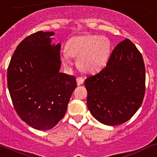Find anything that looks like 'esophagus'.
Returning <instances> with one entry per match:
<instances>
[{"mask_svg":"<svg viewBox=\"0 0 157 157\" xmlns=\"http://www.w3.org/2000/svg\"><path fill=\"white\" fill-rule=\"evenodd\" d=\"M83 81H84V79L83 78V77H78L77 78V85H78V86L81 85L82 83H83Z\"/></svg>","mask_w":157,"mask_h":157,"instance_id":"34e87169","label":"esophagus"}]
</instances>
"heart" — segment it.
Instances as JSON below:
<instances>
[{"mask_svg":"<svg viewBox=\"0 0 157 157\" xmlns=\"http://www.w3.org/2000/svg\"><path fill=\"white\" fill-rule=\"evenodd\" d=\"M112 52V44L105 36L83 34L71 37L61 58L65 66L71 65V57H77V65L82 71L95 74L108 64Z\"/></svg>","mask_w":157,"mask_h":157,"instance_id":"1","label":"heart"}]
</instances>
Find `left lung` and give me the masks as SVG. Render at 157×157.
Wrapping results in <instances>:
<instances>
[{
	"label": "left lung",
	"mask_w": 157,
	"mask_h": 157,
	"mask_svg": "<svg viewBox=\"0 0 157 157\" xmlns=\"http://www.w3.org/2000/svg\"><path fill=\"white\" fill-rule=\"evenodd\" d=\"M87 106L100 123L117 126L128 121L142 104L145 67L135 45L126 39L113 49L105 68L87 77Z\"/></svg>",
	"instance_id": "8db88e82"
}]
</instances>
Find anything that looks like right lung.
I'll list each match as a JSON object with an SVG mask.
<instances>
[{"mask_svg":"<svg viewBox=\"0 0 157 157\" xmlns=\"http://www.w3.org/2000/svg\"><path fill=\"white\" fill-rule=\"evenodd\" d=\"M54 32L37 31L14 51L7 70V85L16 113L28 125L49 130L64 117L74 76L59 72L60 44H51Z\"/></svg>","mask_w":157,"mask_h":157,"instance_id":"1","label":"right lung"}]
</instances>
